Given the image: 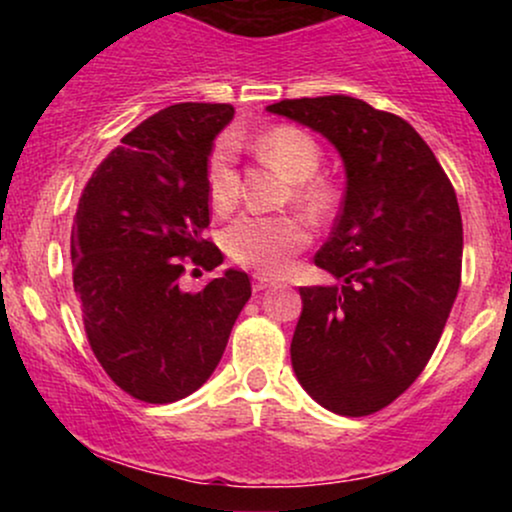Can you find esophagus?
Masks as SVG:
<instances>
[{"mask_svg":"<svg viewBox=\"0 0 512 512\" xmlns=\"http://www.w3.org/2000/svg\"><path fill=\"white\" fill-rule=\"evenodd\" d=\"M276 284V281L267 279L264 274H255L252 276V291H264V289H272V286Z\"/></svg>","mask_w":512,"mask_h":512,"instance_id":"esophagus-1","label":"esophagus"}]
</instances>
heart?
I'll list each match as a JSON object with an SVG mask.
<instances>
[{
    "label": "heart",
    "instance_id": "obj_1",
    "mask_svg": "<svg viewBox=\"0 0 512 512\" xmlns=\"http://www.w3.org/2000/svg\"><path fill=\"white\" fill-rule=\"evenodd\" d=\"M257 151L269 166L293 182V202L313 219H322L337 204V187L320 178L322 149L310 132L293 125H279L257 139ZM207 190L211 207L231 211L238 202L236 144L221 137L207 158ZM310 243L308 223L301 216H240L223 233V250L240 267L260 274H279L296 252Z\"/></svg>",
    "mask_w": 512,
    "mask_h": 512
}]
</instances>
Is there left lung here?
<instances>
[{
  "mask_svg": "<svg viewBox=\"0 0 512 512\" xmlns=\"http://www.w3.org/2000/svg\"><path fill=\"white\" fill-rule=\"evenodd\" d=\"M267 110L320 132L344 161L342 214L315 255L342 284L301 286L291 363L317 404L368 416L419 378L448 322L462 274L455 190L419 132L366 101L293 98Z\"/></svg>",
  "mask_w": 512,
  "mask_h": 512,
  "instance_id": "obj_1",
  "label": "left lung"
}]
</instances>
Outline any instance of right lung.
Instances as JSON below:
<instances>
[{
    "label": "right lung",
    "instance_id": "1",
    "mask_svg": "<svg viewBox=\"0 0 512 512\" xmlns=\"http://www.w3.org/2000/svg\"><path fill=\"white\" fill-rule=\"evenodd\" d=\"M228 103H178L122 137L93 170L72 226V276L93 354L117 387L149 404L192 395L219 366L250 279L226 269L180 289L187 264L214 269L207 158Z\"/></svg>",
    "mask_w": 512,
    "mask_h": 512
}]
</instances>
